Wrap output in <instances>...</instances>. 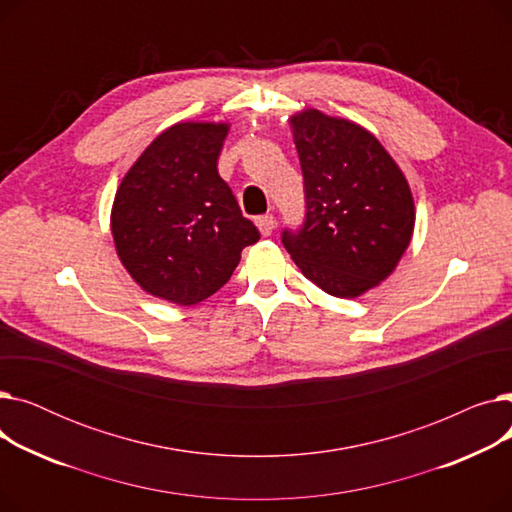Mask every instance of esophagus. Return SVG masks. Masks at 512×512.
Returning <instances> with one entry per match:
<instances>
[{"mask_svg": "<svg viewBox=\"0 0 512 512\" xmlns=\"http://www.w3.org/2000/svg\"><path fill=\"white\" fill-rule=\"evenodd\" d=\"M255 224L259 228L261 236H270L274 232V228H276V218H274L272 213H265V215H259V218L255 220Z\"/></svg>", "mask_w": 512, "mask_h": 512, "instance_id": "esophagus-1", "label": "esophagus"}]
</instances>
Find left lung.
<instances>
[{"instance_id": "obj_1", "label": "left lung", "mask_w": 512, "mask_h": 512, "mask_svg": "<svg viewBox=\"0 0 512 512\" xmlns=\"http://www.w3.org/2000/svg\"><path fill=\"white\" fill-rule=\"evenodd\" d=\"M305 180V222L282 245L299 270L340 299L386 280L407 251L415 203L396 161L363 126L303 110L290 118Z\"/></svg>"}]
</instances>
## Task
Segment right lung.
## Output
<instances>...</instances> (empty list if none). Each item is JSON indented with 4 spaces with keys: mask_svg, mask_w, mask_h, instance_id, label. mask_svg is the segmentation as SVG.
Returning <instances> with one entry per match:
<instances>
[{
    "mask_svg": "<svg viewBox=\"0 0 512 512\" xmlns=\"http://www.w3.org/2000/svg\"><path fill=\"white\" fill-rule=\"evenodd\" d=\"M228 130L224 122L170 126L118 186L112 207L118 257L157 299L205 301L230 280L242 249L259 240L218 174Z\"/></svg>",
    "mask_w": 512,
    "mask_h": 512,
    "instance_id": "right-lung-1",
    "label": "right lung"
}]
</instances>
